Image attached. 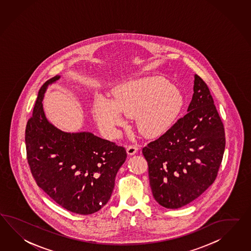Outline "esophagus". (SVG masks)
I'll list each match as a JSON object with an SVG mask.
<instances>
[{"label":"esophagus","instance_id":"1","mask_svg":"<svg viewBox=\"0 0 251 251\" xmlns=\"http://www.w3.org/2000/svg\"><path fill=\"white\" fill-rule=\"evenodd\" d=\"M138 151V146L136 144H130L127 147V152L128 155H134Z\"/></svg>","mask_w":251,"mask_h":251}]
</instances>
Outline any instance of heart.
I'll return each instance as SVG.
<instances>
[{
  "instance_id": "1",
  "label": "heart",
  "mask_w": 251,
  "mask_h": 251,
  "mask_svg": "<svg viewBox=\"0 0 251 251\" xmlns=\"http://www.w3.org/2000/svg\"><path fill=\"white\" fill-rule=\"evenodd\" d=\"M183 105L182 95L169 80L151 76L117 86L112 100L100 95L96 97L93 113L97 122L110 130L124 123L123 114L135 118L142 136L157 138L173 125Z\"/></svg>"
}]
</instances>
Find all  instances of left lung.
Masks as SVG:
<instances>
[{
  "label": "left lung",
  "mask_w": 251,
  "mask_h": 251,
  "mask_svg": "<svg viewBox=\"0 0 251 251\" xmlns=\"http://www.w3.org/2000/svg\"><path fill=\"white\" fill-rule=\"evenodd\" d=\"M188 113L142 149L155 201L167 208L193 201L212 185L225 151L224 125L206 82L195 74Z\"/></svg>",
  "instance_id": "8db88e82"
}]
</instances>
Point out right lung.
Masks as SVG:
<instances>
[{
  "instance_id": "obj_1",
  "label": "right lung",
  "mask_w": 251,
  "mask_h": 251,
  "mask_svg": "<svg viewBox=\"0 0 251 251\" xmlns=\"http://www.w3.org/2000/svg\"><path fill=\"white\" fill-rule=\"evenodd\" d=\"M43 84L25 128L27 160L37 185L62 208L92 214L109 201L115 176L127 158L126 150L90 132L67 133L47 121Z\"/></svg>"
}]
</instances>
